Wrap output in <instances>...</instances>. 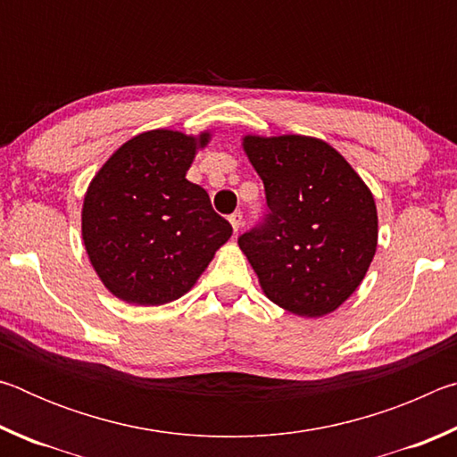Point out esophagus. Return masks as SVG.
Returning <instances> with one entry per match:
<instances>
[{
  "label": "esophagus",
  "instance_id": "esophagus-1",
  "mask_svg": "<svg viewBox=\"0 0 457 457\" xmlns=\"http://www.w3.org/2000/svg\"><path fill=\"white\" fill-rule=\"evenodd\" d=\"M229 223H231V228H234V231L237 234L239 228H242V223H244V215H242V212L231 213V215H229Z\"/></svg>",
  "mask_w": 457,
  "mask_h": 457
}]
</instances>
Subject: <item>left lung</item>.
<instances>
[{
	"label": "left lung",
	"mask_w": 457,
	"mask_h": 457,
	"mask_svg": "<svg viewBox=\"0 0 457 457\" xmlns=\"http://www.w3.org/2000/svg\"><path fill=\"white\" fill-rule=\"evenodd\" d=\"M244 151L264 181L268 215L237 244L262 290L306 319L337 311L375 256L373 193L320 138L245 135Z\"/></svg>",
	"instance_id": "1"
}]
</instances>
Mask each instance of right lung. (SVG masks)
Segmentation results:
<instances>
[{
    "instance_id": "1",
    "label": "right lung",
    "mask_w": 457,
    "mask_h": 457,
    "mask_svg": "<svg viewBox=\"0 0 457 457\" xmlns=\"http://www.w3.org/2000/svg\"><path fill=\"white\" fill-rule=\"evenodd\" d=\"M212 135L157 129L130 138L100 167L82 205L88 260L114 296L159 306L195 286L231 237L204 187L185 179Z\"/></svg>"
}]
</instances>
